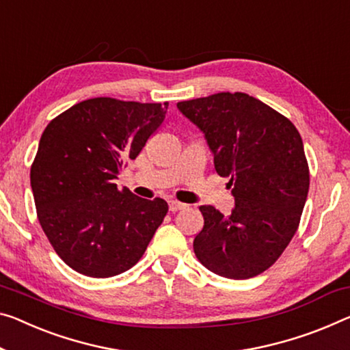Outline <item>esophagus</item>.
<instances>
[{"label": "esophagus", "mask_w": 350, "mask_h": 350, "mask_svg": "<svg viewBox=\"0 0 350 350\" xmlns=\"http://www.w3.org/2000/svg\"><path fill=\"white\" fill-rule=\"evenodd\" d=\"M187 205H185V203L181 202H176V200H169V209L172 213H176L180 211V209H185Z\"/></svg>", "instance_id": "esophagus-1"}]
</instances>
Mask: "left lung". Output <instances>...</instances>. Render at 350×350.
<instances>
[{"instance_id":"1","label":"left lung","mask_w":350,"mask_h":350,"mask_svg":"<svg viewBox=\"0 0 350 350\" xmlns=\"http://www.w3.org/2000/svg\"><path fill=\"white\" fill-rule=\"evenodd\" d=\"M205 134L214 169L234 197L230 216L200 206L193 239L198 261L220 277L244 280L278 260L297 231L310 187L299 131L280 112L243 92L176 103Z\"/></svg>"}]
</instances>
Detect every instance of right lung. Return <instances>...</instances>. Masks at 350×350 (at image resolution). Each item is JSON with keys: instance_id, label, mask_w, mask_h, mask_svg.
Wrapping results in <instances>:
<instances>
[{"instance_id": "obj_1", "label": "right lung", "mask_w": 350, "mask_h": 350, "mask_svg": "<svg viewBox=\"0 0 350 350\" xmlns=\"http://www.w3.org/2000/svg\"><path fill=\"white\" fill-rule=\"evenodd\" d=\"M169 103L109 96L84 100L42 134L31 165L37 217L61 260L83 275L107 278L141 260L167 214L114 180L164 122Z\"/></svg>"}]
</instances>
